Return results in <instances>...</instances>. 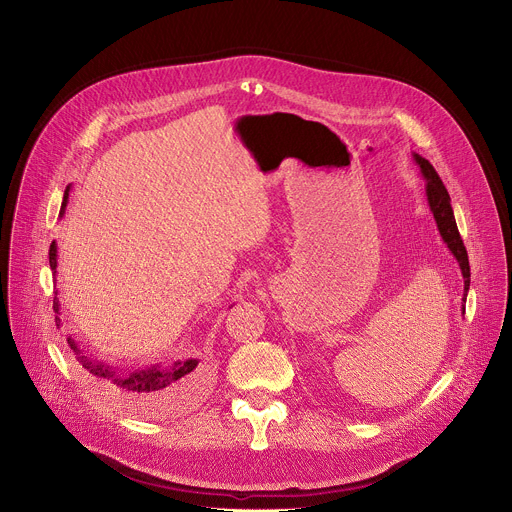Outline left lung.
Here are the masks:
<instances>
[{
  "mask_svg": "<svg viewBox=\"0 0 512 512\" xmlns=\"http://www.w3.org/2000/svg\"><path fill=\"white\" fill-rule=\"evenodd\" d=\"M413 160L421 168V174L427 182V186H425L427 202H429V208L433 212L437 229H440V235H442L444 243L448 245V249L452 251V255L460 263V269H462V275H464V302H466L468 289H470V263H468V253H466L464 241H462L458 225H456L454 210H452V204H450V194H448L442 178L437 176V172L433 170V166L425 158H421L419 154H413Z\"/></svg>",
  "mask_w": 512,
  "mask_h": 512,
  "instance_id": "1",
  "label": "left lung"
}]
</instances>
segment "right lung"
Returning a JSON list of instances; mask_svg holds the SVG:
<instances>
[{
  "instance_id": "right-lung-1",
  "label": "right lung",
  "mask_w": 512,
  "mask_h": 512,
  "mask_svg": "<svg viewBox=\"0 0 512 512\" xmlns=\"http://www.w3.org/2000/svg\"><path fill=\"white\" fill-rule=\"evenodd\" d=\"M68 200V188L64 192V202L60 208V214L64 212ZM50 269L56 273V243L52 241L50 251ZM54 314H56V326H60V304L58 298H54ZM70 350L77 354V360L83 367V373L87 377V383L97 391L103 399L109 403L135 413V415H160L166 411H172L184 397L198 391L204 383V371L198 367L196 358L178 360L172 367H150L143 371H123L119 367H111L93 356H89L75 340L70 336L66 338Z\"/></svg>"
}]
</instances>
